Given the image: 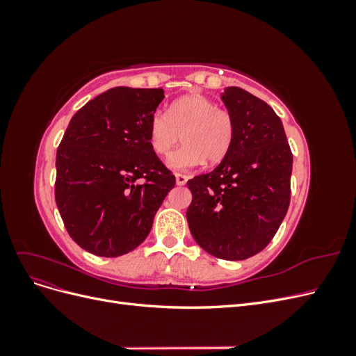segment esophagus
<instances>
[{"label":"esophagus","instance_id":"esophagus-1","mask_svg":"<svg viewBox=\"0 0 356 356\" xmlns=\"http://www.w3.org/2000/svg\"><path fill=\"white\" fill-rule=\"evenodd\" d=\"M175 179H177V186H186V182L188 181V177L182 175V174H177Z\"/></svg>","mask_w":356,"mask_h":356}]
</instances>
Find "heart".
I'll return each instance as SVG.
<instances>
[{
	"instance_id": "1",
	"label": "heart",
	"mask_w": 356,
	"mask_h": 356,
	"mask_svg": "<svg viewBox=\"0 0 356 356\" xmlns=\"http://www.w3.org/2000/svg\"><path fill=\"white\" fill-rule=\"evenodd\" d=\"M181 138L184 144L166 160L172 170H190L207 159L209 163H218L233 144V117L208 96H182L168 113L156 111L148 126V141L157 156L169 154Z\"/></svg>"
}]
</instances>
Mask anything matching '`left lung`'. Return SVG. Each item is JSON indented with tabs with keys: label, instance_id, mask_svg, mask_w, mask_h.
<instances>
[{
	"label": "left lung",
	"instance_id": "obj_1",
	"mask_svg": "<svg viewBox=\"0 0 356 356\" xmlns=\"http://www.w3.org/2000/svg\"><path fill=\"white\" fill-rule=\"evenodd\" d=\"M221 99L233 117L234 139L217 168L187 182V221L204 251L238 261L263 251L284 221L293 154L270 105L234 86Z\"/></svg>",
	"mask_w": 356,
	"mask_h": 356
}]
</instances>
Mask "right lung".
<instances>
[{
    "instance_id": "obj_1",
    "label": "right lung",
    "mask_w": 356,
    "mask_h": 356,
    "mask_svg": "<svg viewBox=\"0 0 356 356\" xmlns=\"http://www.w3.org/2000/svg\"><path fill=\"white\" fill-rule=\"evenodd\" d=\"M163 98V89L118 86L71 118L56 153L55 199L72 241L88 252L134 251L175 186L148 141Z\"/></svg>"
}]
</instances>
